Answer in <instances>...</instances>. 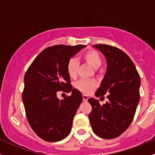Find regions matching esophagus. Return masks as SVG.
I'll return each mask as SVG.
<instances>
[{
	"instance_id": "1",
	"label": "esophagus",
	"mask_w": 155,
	"mask_h": 155,
	"mask_svg": "<svg viewBox=\"0 0 155 155\" xmlns=\"http://www.w3.org/2000/svg\"><path fill=\"white\" fill-rule=\"evenodd\" d=\"M82 99H83V101H85V102H86V101H87L88 99H89V96H88L87 95H85V94H83V95H82Z\"/></svg>"
}]
</instances>
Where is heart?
Masks as SVG:
<instances>
[{
    "label": "heart",
    "mask_w": 155,
    "mask_h": 155,
    "mask_svg": "<svg viewBox=\"0 0 155 155\" xmlns=\"http://www.w3.org/2000/svg\"><path fill=\"white\" fill-rule=\"evenodd\" d=\"M85 62L92 66L93 68H98L102 63V57L97 51L94 50H89L83 53L81 56ZM79 63L75 59H70L66 64V70L71 78H75L77 76ZM76 89L83 93H89L97 86V82L94 80L89 79H80L75 84Z\"/></svg>",
    "instance_id": "obj_1"
}]
</instances>
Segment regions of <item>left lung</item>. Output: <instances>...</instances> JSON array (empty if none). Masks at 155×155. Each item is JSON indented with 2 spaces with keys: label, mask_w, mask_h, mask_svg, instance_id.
<instances>
[{
  "label": "left lung",
  "mask_w": 155,
  "mask_h": 155,
  "mask_svg": "<svg viewBox=\"0 0 155 155\" xmlns=\"http://www.w3.org/2000/svg\"><path fill=\"white\" fill-rule=\"evenodd\" d=\"M107 60V70L101 86L95 92L98 97L108 93V102L101 105L89 98L92 105L89 114L94 133L105 139L121 135L131 125L140 99L141 79L132 60L120 49L106 44H96Z\"/></svg>",
  "instance_id": "left-lung-1"
}]
</instances>
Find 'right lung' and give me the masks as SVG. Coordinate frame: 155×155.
<instances>
[{"instance_id":"obj_1","label":"right lung","mask_w":155,"mask_h":155,"mask_svg":"<svg viewBox=\"0 0 155 155\" xmlns=\"http://www.w3.org/2000/svg\"><path fill=\"white\" fill-rule=\"evenodd\" d=\"M85 45H56L44 49L30 64L24 76L22 99L32 129L44 141L64 139L82 101L81 92L73 89L66 64ZM72 92L63 101L57 91Z\"/></svg>"}]
</instances>
